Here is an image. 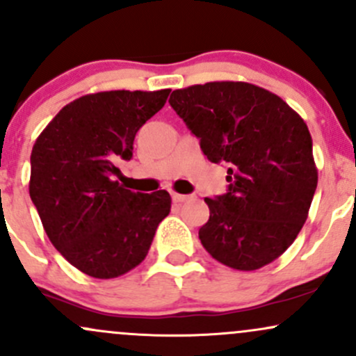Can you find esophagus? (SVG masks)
<instances>
[{
  "label": "esophagus",
  "mask_w": 356,
  "mask_h": 356,
  "mask_svg": "<svg viewBox=\"0 0 356 356\" xmlns=\"http://www.w3.org/2000/svg\"><path fill=\"white\" fill-rule=\"evenodd\" d=\"M191 196L188 194H179V193H172V200H174V203H184V201H188Z\"/></svg>",
  "instance_id": "34e87169"
}]
</instances>
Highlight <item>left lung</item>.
I'll return each mask as SVG.
<instances>
[{"label": "left lung", "instance_id": "8db88e82", "mask_svg": "<svg viewBox=\"0 0 356 356\" xmlns=\"http://www.w3.org/2000/svg\"><path fill=\"white\" fill-rule=\"evenodd\" d=\"M168 104L213 163L228 165L227 194L204 197L200 241L218 263L254 271L278 259L304 227L317 188L304 119L269 90L209 81L174 90Z\"/></svg>", "mask_w": 356, "mask_h": 356}]
</instances>
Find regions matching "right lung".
I'll list each match as a JSON object with an SVG mask.
<instances>
[{"label":"right lung","mask_w":356,"mask_h":356,"mask_svg":"<svg viewBox=\"0 0 356 356\" xmlns=\"http://www.w3.org/2000/svg\"><path fill=\"white\" fill-rule=\"evenodd\" d=\"M170 90L88 93L56 114L30 155L29 193L61 256L93 278H118L147 257L170 194L124 189L115 162L131 160L138 129Z\"/></svg>","instance_id":"obj_1"}]
</instances>
